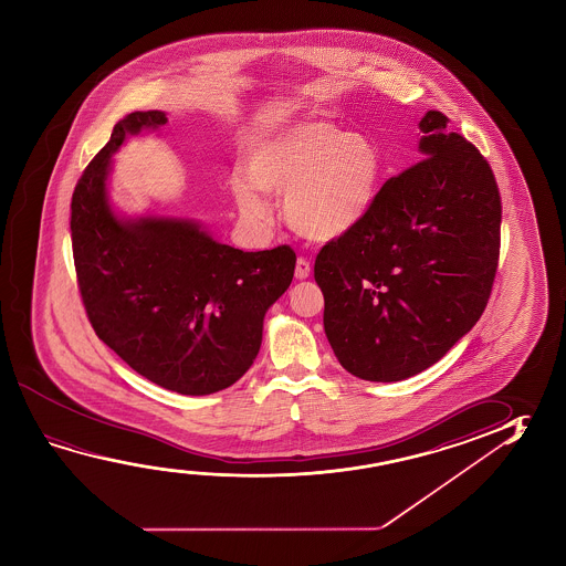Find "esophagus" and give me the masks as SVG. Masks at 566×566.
<instances>
[{"label":"esophagus","mask_w":566,"mask_h":566,"mask_svg":"<svg viewBox=\"0 0 566 566\" xmlns=\"http://www.w3.org/2000/svg\"><path fill=\"white\" fill-rule=\"evenodd\" d=\"M310 272H312L310 260L304 259V256H300V259L296 260V279L306 280L307 276H310Z\"/></svg>","instance_id":"obj_1"}]
</instances>
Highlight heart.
<instances>
[{
	"label": "heart",
	"mask_w": 566,
	"mask_h": 566,
	"mask_svg": "<svg viewBox=\"0 0 566 566\" xmlns=\"http://www.w3.org/2000/svg\"><path fill=\"white\" fill-rule=\"evenodd\" d=\"M247 176H234L232 197L251 221H264L262 191L284 193L287 224L315 241L349 231L369 211L380 179L379 149L361 134L329 122H302L256 138Z\"/></svg>",
	"instance_id": "1"
}]
</instances>
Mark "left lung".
<instances>
[{"instance_id": "8db88e82", "label": "left lung", "mask_w": 566, "mask_h": 566, "mask_svg": "<svg viewBox=\"0 0 566 566\" xmlns=\"http://www.w3.org/2000/svg\"><path fill=\"white\" fill-rule=\"evenodd\" d=\"M420 120L422 159L390 177L369 211L315 256L324 327L343 369L392 382L440 361L488 306L497 272L501 195L488 159Z\"/></svg>"}]
</instances>
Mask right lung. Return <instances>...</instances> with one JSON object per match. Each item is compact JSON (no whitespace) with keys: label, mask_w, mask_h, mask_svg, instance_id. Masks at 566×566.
Here are the masks:
<instances>
[{"label":"right lung","mask_w":566,"mask_h":566,"mask_svg":"<svg viewBox=\"0 0 566 566\" xmlns=\"http://www.w3.org/2000/svg\"><path fill=\"white\" fill-rule=\"evenodd\" d=\"M164 112H132L84 167L71 203L76 284L96 335L134 371L179 395H211L251 369L264 314L294 279L296 252H242L179 219L124 221L106 176L126 134Z\"/></svg>","instance_id":"right-lung-1"}]
</instances>
